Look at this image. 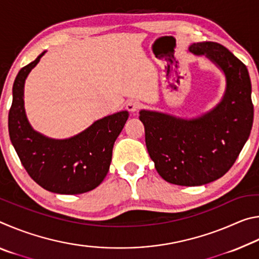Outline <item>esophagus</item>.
Masks as SVG:
<instances>
[{
  "label": "esophagus",
  "mask_w": 259,
  "mask_h": 259,
  "mask_svg": "<svg viewBox=\"0 0 259 259\" xmlns=\"http://www.w3.org/2000/svg\"><path fill=\"white\" fill-rule=\"evenodd\" d=\"M139 107H140L139 102H137V100H134V99H130L129 102L126 103V105H125V108L128 109L130 113L137 112L138 109H139Z\"/></svg>",
  "instance_id": "1"
}]
</instances>
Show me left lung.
Here are the masks:
<instances>
[{"label":"left lung","instance_id":"1","mask_svg":"<svg viewBox=\"0 0 259 259\" xmlns=\"http://www.w3.org/2000/svg\"><path fill=\"white\" fill-rule=\"evenodd\" d=\"M188 51L204 56L224 73L221 102L191 119L142 109L139 120L160 176L175 185L199 186L223 177L234 164L250 136L253 105L248 69L230 50L216 42H199Z\"/></svg>","mask_w":259,"mask_h":259}]
</instances>
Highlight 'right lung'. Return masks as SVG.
Masks as SVG:
<instances>
[{"label":"right lung","mask_w":259,"mask_h":259,"mask_svg":"<svg viewBox=\"0 0 259 259\" xmlns=\"http://www.w3.org/2000/svg\"><path fill=\"white\" fill-rule=\"evenodd\" d=\"M43 51L19 71L12 87L9 112V135L24 168L35 183L58 194H81L104 181L112 161L113 146L129 117L121 111L95 121L82 133L55 139L37 133L26 116L25 81Z\"/></svg>","instance_id":"add662e5"}]
</instances>
